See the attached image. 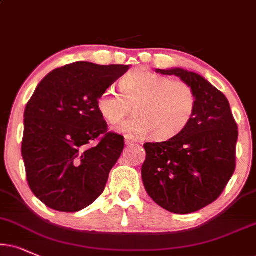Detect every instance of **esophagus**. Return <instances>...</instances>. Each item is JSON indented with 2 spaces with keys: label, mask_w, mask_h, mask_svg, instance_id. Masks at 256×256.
<instances>
[{
  "label": "esophagus",
  "mask_w": 256,
  "mask_h": 256,
  "mask_svg": "<svg viewBox=\"0 0 256 256\" xmlns=\"http://www.w3.org/2000/svg\"><path fill=\"white\" fill-rule=\"evenodd\" d=\"M124 142L127 146H133V144H136V142H135V140L132 136H126L124 138Z\"/></svg>",
  "instance_id": "34e87169"
}]
</instances>
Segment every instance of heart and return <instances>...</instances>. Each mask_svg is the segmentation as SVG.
<instances>
[{"label":"heart","mask_w":256,"mask_h":256,"mask_svg":"<svg viewBox=\"0 0 256 256\" xmlns=\"http://www.w3.org/2000/svg\"><path fill=\"white\" fill-rule=\"evenodd\" d=\"M120 89L121 92L108 88L97 100V109L110 124L121 122L134 106L136 115L118 126V133L132 138L153 134L156 140H168L182 133L194 118L197 96L182 80L136 68L122 78Z\"/></svg>","instance_id":"b5f03b06"}]
</instances>
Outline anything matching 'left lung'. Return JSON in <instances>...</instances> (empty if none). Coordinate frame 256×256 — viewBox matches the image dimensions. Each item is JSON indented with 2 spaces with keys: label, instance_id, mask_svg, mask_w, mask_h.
<instances>
[{
  "label": "left lung",
  "instance_id": "obj_1",
  "mask_svg": "<svg viewBox=\"0 0 256 256\" xmlns=\"http://www.w3.org/2000/svg\"><path fill=\"white\" fill-rule=\"evenodd\" d=\"M156 74L176 76L197 96L194 118L184 130L164 142H147L141 176L159 206L185 215L220 197L235 171L238 132L226 97L200 74L172 68Z\"/></svg>",
  "mask_w": 256,
  "mask_h": 256
}]
</instances>
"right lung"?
Instances as JSON below:
<instances>
[{"label":"right lung","mask_w":256,"mask_h":256,"mask_svg":"<svg viewBox=\"0 0 256 256\" xmlns=\"http://www.w3.org/2000/svg\"><path fill=\"white\" fill-rule=\"evenodd\" d=\"M128 70L77 62L51 71L36 86L24 109L21 152L28 185L46 206L77 212L102 194L124 141L106 132L97 100Z\"/></svg>","instance_id":"obj_1"}]
</instances>
